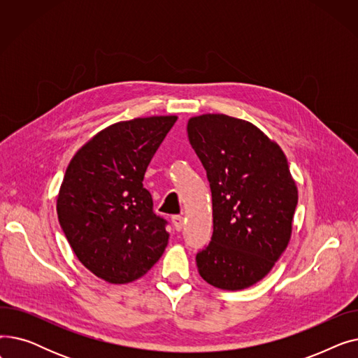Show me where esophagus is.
Wrapping results in <instances>:
<instances>
[{
  "mask_svg": "<svg viewBox=\"0 0 358 358\" xmlns=\"http://www.w3.org/2000/svg\"><path fill=\"white\" fill-rule=\"evenodd\" d=\"M171 220H173V224H174L176 231L180 232V231L184 228V219H182L181 215H174V216L171 217Z\"/></svg>",
  "mask_w": 358,
  "mask_h": 358,
  "instance_id": "obj_1",
  "label": "esophagus"
}]
</instances>
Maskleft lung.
Here are the masks:
<instances>
[{"instance_id": "obj_1", "label": "left lung", "mask_w": 358, "mask_h": 358, "mask_svg": "<svg viewBox=\"0 0 358 358\" xmlns=\"http://www.w3.org/2000/svg\"><path fill=\"white\" fill-rule=\"evenodd\" d=\"M208 176L213 235L196 255L200 275L223 290L255 285L287 247L297 189L283 150L250 122L203 115L187 124Z\"/></svg>"}]
</instances>
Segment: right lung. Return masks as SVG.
<instances>
[{"mask_svg": "<svg viewBox=\"0 0 358 358\" xmlns=\"http://www.w3.org/2000/svg\"><path fill=\"white\" fill-rule=\"evenodd\" d=\"M176 122L154 116L111 124L66 168L56 204L61 228L83 266L108 283L142 277L166 247L168 222L154 212L142 181Z\"/></svg>", "mask_w": 358, "mask_h": 358, "instance_id": "add662e5", "label": "right lung"}]
</instances>
